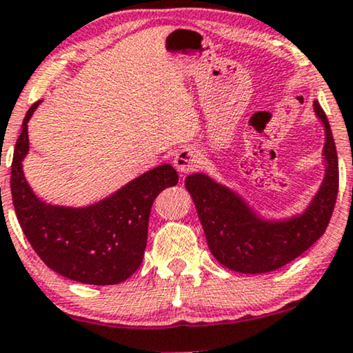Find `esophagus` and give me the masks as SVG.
<instances>
[{
  "label": "esophagus",
  "instance_id": "34e87169",
  "mask_svg": "<svg viewBox=\"0 0 353 353\" xmlns=\"http://www.w3.org/2000/svg\"><path fill=\"white\" fill-rule=\"evenodd\" d=\"M200 164V154L199 151L192 146H184L177 151L176 156H174V166L182 174L194 171Z\"/></svg>",
  "mask_w": 353,
  "mask_h": 353
}]
</instances>
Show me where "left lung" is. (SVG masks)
Returning <instances> with one entry per match:
<instances>
[{
	"instance_id": "obj_1",
	"label": "left lung",
	"mask_w": 353,
	"mask_h": 353,
	"mask_svg": "<svg viewBox=\"0 0 353 353\" xmlns=\"http://www.w3.org/2000/svg\"><path fill=\"white\" fill-rule=\"evenodd\" d=\"M316 117L324 127V179L301 213L287 218H265L238 192L203 172L185 177L207 244L226 269L241 274H265L301 256L324 234L332 216L339 190V163L332 130L319 102Z\"/></svg>"
}]
</instances>
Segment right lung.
Wrapping results in <instances>:
<instances>
[{
  "mask_svg": "<svg viewBox=\"0 0 353 353\" xmlns=\"http://www.w3.org/2000/svg\"><path fill=\"white\" fill-rule=\"evenodd\" d=\"M40 102L26 114L11 166L12 205L21 228L43 264L57 274L88 285L123 282L143 261L151 205L179 176L171 164H159L86 207L46 203L22 171L29 153L28 123Z\"/></svg>",
  "mask_w": 353,
  "mask_h": 353,
  "instance_id": "add662e5",
  "label": "right lung"
}]
</instances>
